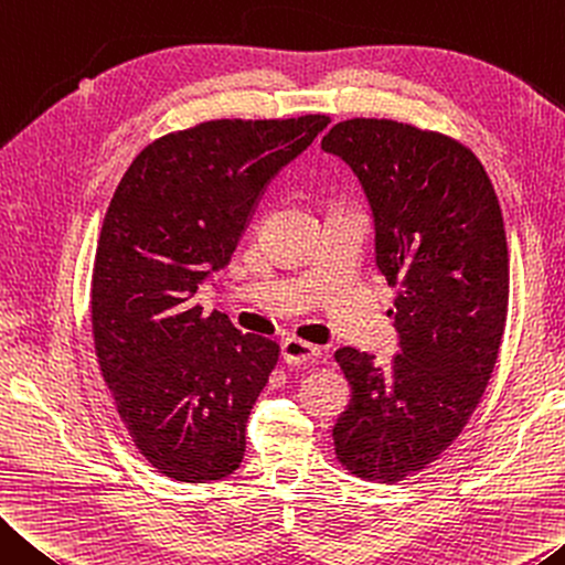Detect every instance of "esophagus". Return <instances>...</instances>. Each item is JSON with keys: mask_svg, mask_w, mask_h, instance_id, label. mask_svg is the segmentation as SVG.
<instances>
[{"mask_svg": "<svg viewBox=\"0 0 565 565\" xmlns=\"http://www.w3.org/2000/svg\"><path fill=\"white\" fill-rule=\"evenodd\" d=\"M320 355V348L312 345V343H305L300 338H288L282 340V360L290 365H302V363H310V360H316Z\"/></svg>", "mask_w": 565, "mask_h": 565, "instance_id": "1", "label": "esophagus"}]
</instances>
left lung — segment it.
Wrapping results in <instances>:
<instances>
[{
  "mask_svg": "<svg viewBox=\"0 0 565 565\" xmlns=\"http://www.w3.org/2000/svg\"><path fill=\"white\" fill-rule=\"evenodd\" d=\"M320 147L363 184L401 338L391 365L335 353L350 383L335 456L358 478L395 483L460 436L491 381L508 316L501 205L478 157L448 135L355 117Z\"/></svg>",
  "mask_w": 565,
  "mask_h": 565,
  "instance_id": "8db88e82",
  "label": "left lung"
}]
</instances>
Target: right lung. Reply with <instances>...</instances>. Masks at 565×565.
Wrapping results in <instances>:
<instances>
[{"instance_id": "right-lung-1", "label": "right lung", "mask_w": 565, "mask_h": 565, "mask_svg": "<svg viewBox=\"0 0 565 565\" xmlns=\"http://www.w3.org/2000/svg\"><path fill=\"white\" fill-rule=\"evenodd\" d=\"M330 117L212 119L147 145L109 202L92 270V335L119 418L182 483L235 473L280 345L202 312L257 200Z\"/></svg>"}]
</instances>
